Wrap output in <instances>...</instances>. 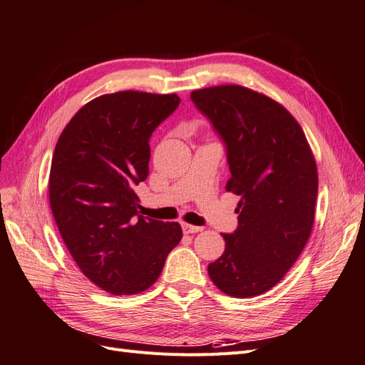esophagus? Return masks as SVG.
<instances>
[{"label":"esophagus","instance_id":"obj_1","mask_svg":"<svg viewBox=\"0 0 365 365\" xmlns=\"http://www.w3.org/2000/svg\"><path fill=\"white\" fill-rule=\"evenodd\" d=\"M182 228H183V232H186V235H194V232H199V231H202V230H203L202 227L188 225V223H183Z\"/></svg>","mask_w":365,"mask_h":365}]
</instances>
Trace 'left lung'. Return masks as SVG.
<instances>
[{
  "mask_svg": "<svg viewBox=\"0 0 365 365\" xmlns=\"http://www.w3.org/2000/svg\"><path fill=\"white\" fill-rule=\"evenodd\" d=\"M227 148L231 179L240 195L237 228L223 255L208 265L211 280L235 297L259 296L293 267L312 235L317 170L302 128L264 93L223 85L191 92Z\"/></svg>",
  "mask_w": 365,
  "mask_h": 365,
  "instance_id": "8db88e82",
  "label": "left lung"
}]
</instances>
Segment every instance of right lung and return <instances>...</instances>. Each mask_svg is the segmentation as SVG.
Returning a JSON list of instances; mask_svg holds the SVG:
<instances>
[{
  "label": "right lung",
  "instance_id": "1",
  "mask_svg": "<svg viewBox=\"0 0 365 365\" xmlns=\"http://www.w3.org/2000/svg\"><path fill=\"white\" fill-rule=\"evenodd\" d=\"M179 103L175 93H106L71 118L55 146L53 219L83 274L110 294L151 287L182 239L177 222L138 216L134 192L149 173V138Z\"/></svg>",
  "mask_w": 365,
  "mask_h": 365
}]
</instances>
